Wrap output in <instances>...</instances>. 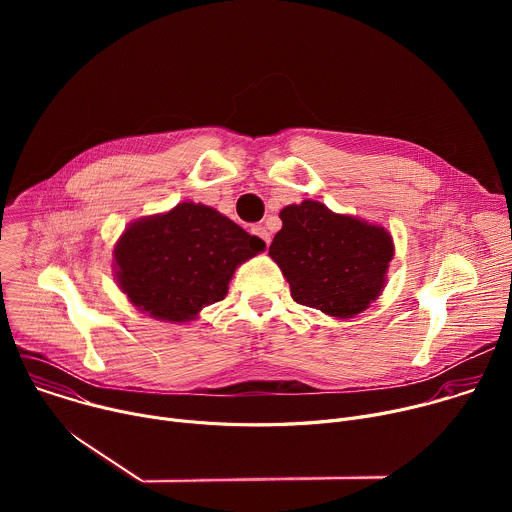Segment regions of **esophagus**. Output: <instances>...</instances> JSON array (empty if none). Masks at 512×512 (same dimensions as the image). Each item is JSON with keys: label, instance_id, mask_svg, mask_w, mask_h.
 I'll return each mask as SVG.
<instances>
[{"label": "esophagus", "instance_id": "obj_1", "mask_svg": "<svg viewBox=\"0 0 512 512\" xmlns=\"http://www.w3.org/2000/svg\"><path fill=\"white\" fill-rule=\"evenodd\" d=\"M251 231H253V235H257L265 245H269V243H271V235H269V231H267V227H265V225H257V227H253Z\"/></svg>", "mask_w": 512, "mask_h": 512}]
</instances>
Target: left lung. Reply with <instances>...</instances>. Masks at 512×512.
<instances>
[{
	"instance_id": "obj_1",
	"label": "left lung",
	"mask_w": 512,
	"mask_h": 512,
	"mask_svg": "<svg viewBox=\"0 0 512 512\" xmlns=\"http://www.w3.org/2000/svg\"><path fill=\"white\" fill-rule=\"evenodd\" d=\"M269 255L291 298L328 316L352 318L385 287L393 241L383 227L336 214L316 200L285 206Z\"/></svg>"
}]
</instances>
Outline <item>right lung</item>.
Listing matches in <instances>:
<instances>
[{
    "instance_id": "1",
    "label": "right lung",
    "mask_w": 512,
    "mask_h": 512,
    "mask_svg": "<svg viewBox=\"0 0 512 512\" xmlns=\"http://www.w3.org/2000/svg\"><path fill=\"white\" fill-rule=\"evenodd\" d=\"M265 243L210 206L182 202L133 223L115 247L117 281L135 308L158 320L188 322L225 300L243 261Z\"/></svg>"
}]
</instances>
